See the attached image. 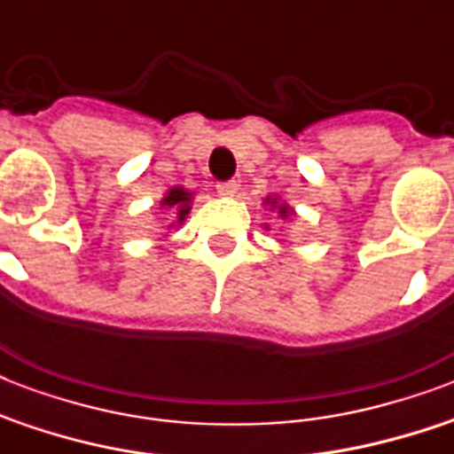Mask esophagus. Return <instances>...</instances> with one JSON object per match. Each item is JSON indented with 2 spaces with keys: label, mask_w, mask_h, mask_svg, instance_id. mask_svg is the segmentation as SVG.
I'll use <instances>...</instances> for the list:
<instances>
[{
  "label": "esophagus",
  "mask_w": 454,
  "mask_h": 454,
  "mask_svg": "<svg viewBox=\"0 0 454 454\" xmlns=\"http://www.w3.org/2000/svg\"><path fill=\"white\" fill-rule=\"evenodd\" d=\"M216 192H219L221 198H233L235 192H238V184H235V181H223V184H216Z\"/></svg>",
  "instance_id": "obj_1"
}]
</instances>
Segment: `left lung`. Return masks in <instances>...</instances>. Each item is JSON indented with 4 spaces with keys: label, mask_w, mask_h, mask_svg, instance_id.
I'll use <instances>...</instances> for the list:
<instances>
[{
    "label": "left lung",
    "mask_w": 454,
    "mask_h": 454,
    "mask_svg": "<svg viewBox=\"0 0 454 454\" xmlns=\"http://www.w3.org/2000/svg\"><path fill=\"white\" fill-rule=\"evenodd\" d=\"M263 205L269 207L270 212H278V216L283 221H290L292 216H294V209H292L285 200H280V195H266ZM266 231H269V226H266Z\"/></svg>",
    "instance_id": "1"
}]
</instances>
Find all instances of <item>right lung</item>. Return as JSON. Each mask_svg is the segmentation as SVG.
Instances as JSON below:
<instances>
[{
	"mask_svg": "<svg viewBox=\"0 0 454 454\" xmlns=\"http://www.w3.org/2000/svg\"><path fill=\"white\" fill-rule=\"evenodd\" d=\"M191 205H192V192L185 191L184 185H171L169 191L164 192V198L160 200V207L167 209L169 214H174V221H176L178 226L184 223L185 216L191 214ZM167 228H174V223H169Z\"/></svg>",
	"mask_w": 454,
	"mask_h": 454,
	"instance_id": "add662e5",
	"label": "right lung"
}]
</instances>
